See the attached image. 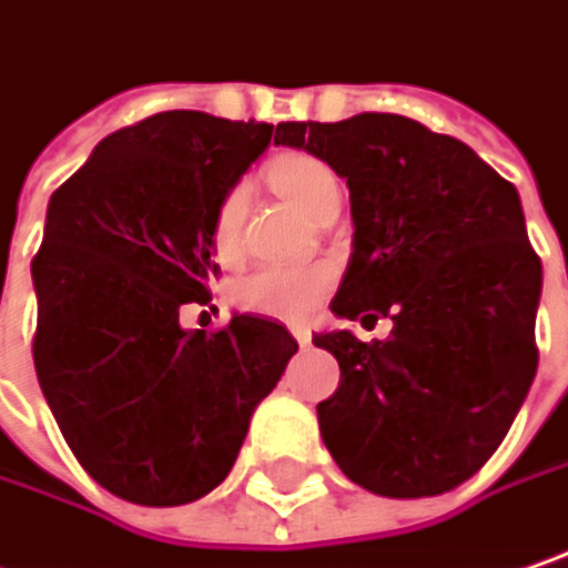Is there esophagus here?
<instances>
[{
    "mask_svg": "<svg viewBox=\"0 0 568 568\" xmlns=\"http://www.w3.org/2000/svg\"><path fill=\"white\" fill-rule=\"evenodd\" d=\"M288 331H292V337H295V341H298L302 347H308V344H312V331H308L305 324H292Z\"/></svg>",
    "mask_w": 568,
    "mask_h": 568,
    "instance_id": "1",
    "label": "esophagus"
}]
</instances>
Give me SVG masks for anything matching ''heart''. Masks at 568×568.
Listing matches in <instances>:
<instances>
[{"mask_svg": "<svg viewBox=\"0 0 568 568\" xmlns=\"http://www.w3.org/2000/svg\"><path fill=\"white\" fill-rule=\"evenodd\" d=\"M276 189L285 199H292L302 212L312 217L327 215L331 209H341V183L327 163L308 153H295L280 160L270 170ZM244 209H247V185L234 183L212 212V247L217 256H231L241 244V224H244ZM331 285V270L327 266H263L251 273L244 283L237 285V305L270 317H305L321 295Z\"/></svg>", "mask_w": 568, "mask_h": 568, "instance_id": "b5f03b06", "label": "heart"}]
</instances>
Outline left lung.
I'll return each mask as SVG.
<instances>
[{"label":"left lung","instance_id":"left-lung-1","mask_svg":"<svg viewBox=\"0 0 568 568\" xmlns=\"http://www.w3.org/2000/svg\"><path fill=\"white\" fill-rule=\"evenodd\" d=\"M280 144L315 153L351 189L353 253L331 312L392 317L388 341L315 334L341 363L317 405L324 447L376 495H444L498 450L537 373L544 266L517 189L402 115L288 121Z\"/></svg>","mask_w":568,"mask_h":568}]
</instances>
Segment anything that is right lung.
I'll return each mask as SVG.
<instances>
[{
    "instance_id": "1",
    "label": "right lung",
    "mask_w": 568,
    "mask_h": 568,
    "mask_svg": "<svg viewBox=\"0 0 568 568\" xmlns=\"http://www.w3.org/2000/svg\"><path fill=\"white\" fill-rule=\"evenodd\" d=\"M283 124L160 112L109 134L48 205L34 369L83 469L112 495L170 508L231 473L253 408L276 388L295 337L234 315L185 331L205 305L217 199Z\"/></svg>"
}]
</instances>
